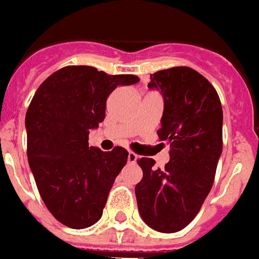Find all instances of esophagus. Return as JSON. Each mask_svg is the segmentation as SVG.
<instances>
[{
    "mask_svg": "<svg viewBox=\"0 0 259 259\" xmlns=\"http://www.w3.org/2000/svg\"><path fill=\"white\" fill-rule=\"evenodd\" d=\"M137 158H138V155L134 153V151H129V154H127V162L129 163H136Z\"/></svg>",
    "mask_w": 259,
    "mask_h": 259,
    "instance_id": "esophagus-1",
    "label": "esophagus"
}]
</instances>
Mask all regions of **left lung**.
Segmentation results:
<instances>
[{
    "label": "left lung",
    "instance_id": "obj_1",
    "mask_svg": "<svg viewBox=\"0 0 259 259\" xmlns=\"http://www.w3.org/2000/svg\"><path fill=\"white\" fill-rule=\"evenodd\" d=\"M150 89L161 92L165 108L159 141L170 142L163 169L153 158L137 162L144 177L137 184V205L145 224L161 233L186 228L211 190L222 153V105L217 90L188 66L150 74Z\"/></svg>",
    "mask_w": 259,
    "mask_h": 259
}]
</instances>
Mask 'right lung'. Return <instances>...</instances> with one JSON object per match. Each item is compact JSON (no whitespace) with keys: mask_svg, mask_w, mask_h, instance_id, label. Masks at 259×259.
<instances>
[{"mask_svg":"<svg viewBox=\"0 0 259 259\" xmlns=\"http://www.w3.org/2000/svg\"><path fill=\"white\" fill-rule=\"evenodd\" d=\"M140 81L93 66H65L42 82L26 111L27 161L42 201L71 229L100 220L127 150L89 146L90 129L105 118L106 100L118 85Z\"/></svg>","mask_w":259,"mask_h":259,"instance_id":"right-lung-1","label":"right lung"}]
</instances>
